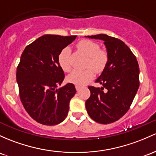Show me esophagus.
Wrapping results in <instances>:
<instances>
[{
	"label": "esophagus",
	"instance_id": "obj_1",
	"mask_svg": "<svg viewBox=\"0 0 156 156\" xmlns=\"http://www.w3.org/2000/svg\"><path fill=\"white\" fill-rule=\"evenodd\" d=\"M81 88V86H78V85H75V89H76L77 91H79L80 89Z\"/></svg>",
	"mask_w": 156,
	"mask_h": 156
}]
</instances>
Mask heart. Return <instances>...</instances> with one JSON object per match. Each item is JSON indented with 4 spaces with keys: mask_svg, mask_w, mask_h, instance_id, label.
<instances>
[{
    "mask_svg": "<svg viewBox=\"0 0 156 156\" xmlns=\"http://www.w3.org/2000/svg\"><path fill=\"white\" fill-rule=\"evenodd\" d=\"M78 47L89 57L87 66L91 67L95 72H101L107 64L108 56L105 51L100 50V47L97 43L90 40H82L78 44ZM69 47H65L61 51L58 55V63L61 69L64 72L71 69L70 64ZM94 71L92 69L86 70H74L67 77L68 81L78 86H83L94 77Z\"/></svg>",
    "mask_w": 156,
    "mask_h": 156,
    "instance_id": "heart-1",
    "label": "heart"
}]
</instances>
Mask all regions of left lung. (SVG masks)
I'll return each mask as SVG.
<instances>
[{"instance_id":"obj_1","label":"left lung","mask_w":156,"mask_h":156,"mask_svg":"<svg viewBox=\"0 0 156 156\" xmlns=\"http://www.w3.org/2000/svg\"><path fill=\"white\" fill-rule=\"evenodd\" d=\"M86 37L103 41L108 56L103 72L95 80L103 87H88L91 95L85 103L87 113L98 123L110 124L127 112L136 96L139 87L138 61L119 39L105 34Z\"/></svg>"}]
</instances>
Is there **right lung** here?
<instances>
[{
	"instance_id": "add662e5",
	"label": "right lung",
	"mask_w": 156,
	"mask_h": 156,
	"mask_svg": "<svg viewBox=\"0 0 156 156\" xmlns=\"http://www.w3.org/2000/svg\"><path fill=\"white\" fill-rule=\"evenodd\" d=\"M76 37L43 35L22 53L16 73L20 98L26 111L40 124L56 125L67 116L76 90L71 83L57 88L65 77L58 55Z\"/></svg>"
}]
</instances>
